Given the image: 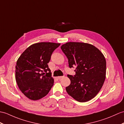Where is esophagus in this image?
Listing matches in <instances>:
<instances>
[{
    "label": "esophagus",
    "mask_w": 124,
    "mask_h": 124,
    "mask_svg": "<svg viewBox=\"0 0 124 124\" xmlns=\"http://www.w3.org/2000/svg\"><path fill=\"white\" fill-rule=\"evenodd\" d=\"M64 76H59V77H57V79H61L62 78H64Z\"/></svg>",
    "instance_id": "34e87169"
}]
</instances>
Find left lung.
Listing matches in <instances>:
<instances>
[{
	"label": "left lung",
	"mask_w": 124,
	"mask_h": 124,
	"mask_svg": "<svg viewBox=\"0 0 124 124\" xmlns=\"http://www.w3.org/2000/svg\"><path fill=\"white\" fill-rule=\"evenodd\" d=\"M61 48L70 68L76 66V74L68 75L70 85L66 91L77 101L86 102L98 93L105 82L106 61L98 48L89 43L70 42Z\"/></svg>",
	"instance_id": "left-lung-1"
}]
</instances>
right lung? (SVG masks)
Instances as JSON below:
<instances>
[{"instance_id":"right-lung-1","label":"right lung","mask_w":124,"mask_h":124,"mask_svg":"<svg viewBox=\"0 0 124 124\" xmlns=\"http://www.w3.org/2000/svg\"><path fill=\"white\" fill-rule=\"evenodd\" d=\"M60 44L52 42L35 43L26 49L17 60L16 81L20 90L28 99H41L53 87L54 79L51 77L47 63L53 51Z\"/></svg>"}]
</instances>
